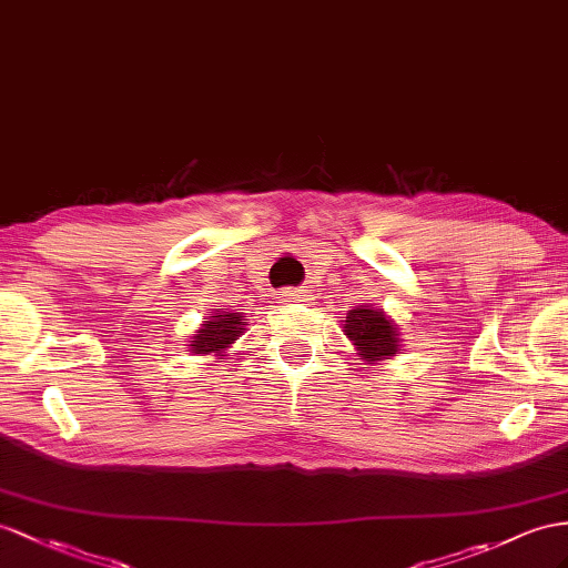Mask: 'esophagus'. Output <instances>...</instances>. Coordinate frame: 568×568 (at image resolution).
Returning a JSON list of instances; mask_svg holds the SVG:
<instances>
[{"mask_svg":"<svg viewBox=\"0 0 568 568\" xmlns=\"http://www.w3.org/2000/svg\"><path fill=\"white\" fill-rule=\"evenodd\" d=\"M281 300H283L285 304H304V302H310V300H312V295H310V290L287 287V290H283Z\"/></svg>","mask_w":568,"mask_h":568,"instance_id":"34e87169","label":"esophagus"}]
</instances>
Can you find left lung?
<instances>
[{"label":"left lung","mask_w":568,"mask_h":568,"mask_svg":"<svg viewBox=\"0 0 568 568\" xmlns=\"http://www.w3.org/2000/svg\"><path fill=\"white\" fill-rule=\"evenodd\" d=\"M345 336L357 347V355L369 365L396 357L400 351V336L396 324L374 307H355L345 316Z\"/></svg>","instance_id":"1"}]
</instances>
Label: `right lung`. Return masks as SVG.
Returning a JSON list of instances; mask_svg holds the SVG:
<instances>
[{"label": "right lung", "mask_w": 568, "mask_h": 568, "mask_svg": "<svg viewBox=\"0 0 568 568\" xmlns=\"http://www.w3.org/2000/svg\"><path fill=\"white\" fill-rule=\"evenodd\" d=\"M246 326V318H242L240 312H217L211 316L206 324H201V328L194 333L192 343V353L194 355H215V357H225L227 347L235 343Z\"/></svg>", "instance_id": "right-lung-1"}]
</instances>
